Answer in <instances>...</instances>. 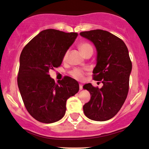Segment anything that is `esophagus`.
<instances>
[{"label": "esophagus", "mask_w": 149, "mask_h": 149, "mask_svg": "<svg viewBox=\"0 0 149 149\" xmlns=\"http://www.w3.org/2000/svg\"><path fill=\"white\" fill-rule=\"evenodd\" d=\"M79 89H80V90H83V85H82V84H80L79 85Z\"/></svg>", "instance_id": "esophagus-1"}]
</instances>
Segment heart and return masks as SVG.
<instances>
[{"label": "heart", "mask_w": 149, "mask_h": 149, "mask_svg": "<svg viewBox=\"0 0 149 149\" xmlns=\"http://www.w3.org/2000/svg\"><path fill=\"white\" fill-rule=\"evenodd\" d=\"M79 49L80 52L83 53V55H84L86 52H89V51H93V48H92V45H90V43H88V42H86L80 43L79 45ZM68 54H69V52H68V51L65 52L64 57H63V60L64 61L66 60V59H67L68 57ZM70 74L71 75V76L73 77L74 78H76L77 80H81L83 79V76H84V72L80 69H74L70 72Z\"/></svg>", "instance_id": "1"}]
</instances>
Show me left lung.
Instances as JSON below:
<instances>
[{
	"instance_id": "8db88e82",
	"label": "left lung",
	"mask_w": 149,
	"mask_h": 149,
	"mask_svg": "<svg viewBox=\"0 0 149 149\" xmlns=\"http://www.w3.org/2000/svg\"><path fill=\"white\" fill-rule=\"evenodd\" d=\"M80 34L96 47L93 79L103 83L100 89L90 83L83 86L91 95L90 100L83 106V112L92 120H108L117 114L127 98L132 71L129 52L120 38L107 31L91 30Z\"/></svg>"
}]
</instances>
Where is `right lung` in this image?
Instances as JSON below:
<instances>
[{"label": "right lung", "mask_w": 149, "mask_h": 149, "mask_svg": "<svg viewBox=\"0 0 149 149\" xmlns=\"http://www.w3.org/2000/svg\"><path fill=\"white\" fill-rule=\"evenodd\" d=\"M78 33L45 29L30 40L20 55L17 84L27 111L44 123L57 122L66 113V101L79 90L69 76L55 83L49 71L60 66Z\"/></svg>", "instance_id": "add662e5"}]
</instances>
